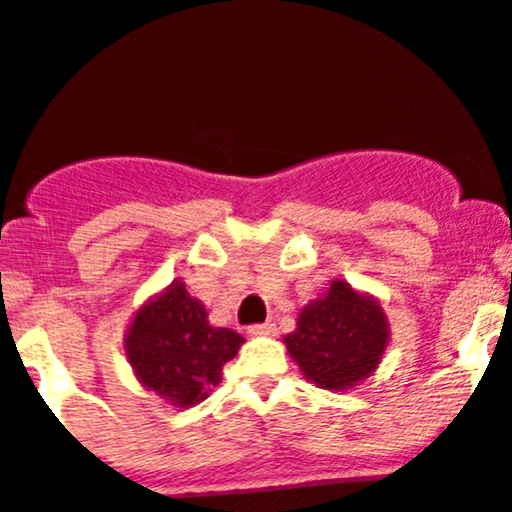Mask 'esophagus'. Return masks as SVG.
Returning a JSON list of instances; mask_svg holds the SVG:
<instances>
[{
    "instance_id": "obj_1",
    "label": "esophagus",
    "mask_w": 512,
    "mask_h": 512,
    "mask_svg": "<svg viewBox=\"0 0 512 512\" xmlns=\"http://www.w3.org/2000/svg\"><path fill=\"white\" fill-rule=\"evenodd\" d=\"M247 333H250L252 338H269V335L277 333V325H274L272 320H267V323L250 325V330H247Z\"/></svg>"
}]
</instances>
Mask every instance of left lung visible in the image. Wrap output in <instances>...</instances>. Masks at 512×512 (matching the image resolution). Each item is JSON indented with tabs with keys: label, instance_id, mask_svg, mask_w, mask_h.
<instances>
[{
	"label": "left lung",
	"instance_id": "1",
	"mask_svg": "<svg viewBox=\"0 0 512 512\" xmlns=\"http://www.w3.org/2000/svg\"><path fill=\"white\" fill-rule=\"evenodd\" d=\"M389 340L381 301L333 279L320 299L301 308L296 330L282 342L306 381L325 391H347L379 369Z\"/></svg>",
	"mask_w": 512,
	"mask_h": 512
}]
</instances>
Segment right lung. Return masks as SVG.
<instances>
[{"label":"right lung","mask_w":512,"mask_h":512,"mask_svg":"<svg viewBox=\"0 0 512 512\" xmlns=\"http://www.w3.org/2000/svg\"><path fill=\"white\" fill-rule=\"evenodd\" d=\"M243 342L235 330L211 325L204 303L174 279L138 306L123 350L140 386L174 408H192L221 384L223 364L238 355Z\"/></svg>","instance_id":"1"}]
</instances>
